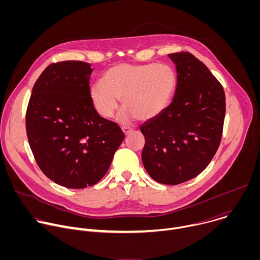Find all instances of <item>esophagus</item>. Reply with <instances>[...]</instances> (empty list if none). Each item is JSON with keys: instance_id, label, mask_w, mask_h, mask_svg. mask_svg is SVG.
<instances>
[{"instance_id": "esophagus-1", "label": "esophagus", "mask_w": 260, "mask_h": 260, "mask_svg": "<svg viewBox=\"0 0 260 260\" xmlns=\"http://www.w3.org/2000/svg\"><path fill=\"white\" fill-rule=\"evenodd\" d=\"M132 131H133V128H131L128 126H122V132L124 135H128Z\"/></svg>"}]
</instances>
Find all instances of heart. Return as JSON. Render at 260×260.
<instances>
[{
	"label": "heart",
	"instance_id": "b5f03b06",
	"mask_svg": "<svg viewBox=\"0 0 260 260\" xmlns=\"http://www.w3.org/2000/svg\"><path fill=\"white\" fill-rule=\"evenodd\" d=\"M176 84V73L168 64L121 62L106 71L104 82L91 84L89 95L103 117L112 116L122 99L124 118L149 120L167 108Z\"/></svg>",
	"mask_w": 260,
	"mask_h": 260
}]
</instances>
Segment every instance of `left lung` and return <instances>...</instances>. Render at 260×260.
<instances>
[{
  "instance_id": "left-lung-1",
  "label": "left lung",
  "mask_w": 260,
  "mask_h": 260,
  "mask_svg": "<svg viewBox=\"0 0 260 260\" xmlns=\"http://www.w3.org/2000/svg\"><path fill=\"white\" fill-rule=\"evenodd\" d=\"M177 86L172 103L141 125L142 161L158 183L177 185L200 175L220 145L225 94L209 69L189 52L171 53Z\"/></svg>"
}]
</instances>
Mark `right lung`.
I'll return each mask as SVG.
<instances>
[{"instance_id": "add662e5", "label": "right lung", "mask_w": 260, "mask_h": 260, "mask_svg": "<svg viewBox=\"0 0 260 260\" xmlns=\"http://www.w3.org/2000/svg\"><path fill=\"white\" fill-rule=\"evenodd\" d=\"M92 71L84 61L51 63L36 81L26 110V135L37 164L54 183L73 189L96 184L125 137L94 109Z\"/></svg>"}]
</instances>
